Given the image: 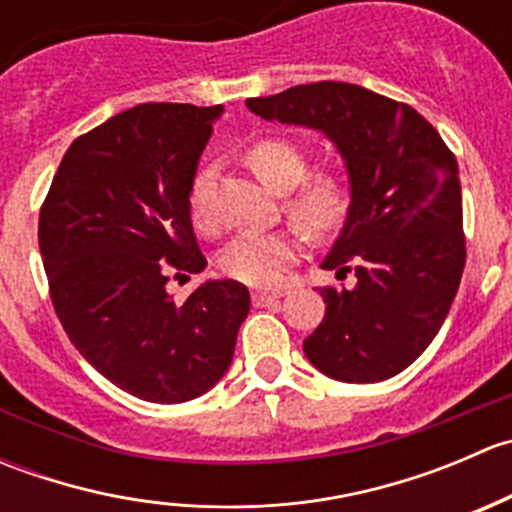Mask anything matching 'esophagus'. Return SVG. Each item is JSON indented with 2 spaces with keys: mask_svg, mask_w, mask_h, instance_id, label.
<instances>
[{
  "mask_svg": "<svg viewBox=\"0 0 512 512\" xmlns=\"http://www.w3.org/2000/svg\"><path fill=\"white\" fill-rule=\"evenodd\" d=\"M282 297H285V292H282V289H275V292H255L252 294V304H255V307H267V304L277 302V299H282Z\"/></svg>",
  "mask_w": 512,
  "mask_h": 512,
  "instance_id": "1",
  "label": "esophagus"
}]
</instances>
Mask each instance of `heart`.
<instances>
[{
    "mask_svg": "<svg viewBox=\"0 0 512 512\" xmlns=\"http://www.w3.org/2000/svg\"><path fill=\"white\" fill-rule=\"evenodd\" d=\"M247 165L257 178L275 193L294 188L307 173V156L297 143L287 138H262L247 148ZM210 168H200L190 185V218L200 230H210L213 218L208 213ZM299 183V182H298ZM300 184V183H299ZM349 208L347 180L337 173H317L297 186L287 200V210L299 225L312 235H327L344 220ZM299 255V235L292 230L265 232V235H240L220 255V270L230 280L247 287H277L282 275Z\"/></svg>",
    "mask_w": 512,
    "mask_h": 512,
    "instance_id": "heart-1",
    "label": "heart"
}]
</instances>
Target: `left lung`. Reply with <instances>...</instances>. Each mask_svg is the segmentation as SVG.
Wrapping results in <instances>:
<instances>
[{
  "label": "left lung",
  "instance_id": "8db88e82",
  "mask_svg": "<svg viewBox=\"0 0 512 512\" xmlns=\"http://www.w3.org/2000/svg\"><path fill=\"white\" fill-rule=\"evenodd\" d=\"M255 116L317 131L349 180L347 220L322 270L349 272L352 289L324 287V319L304 354L347 384L401 374L446 322L466 265L461 178L436 128L406 103L344 81L247 98Z\"/></svg>",
  "mask_w": 512,
  "mask_h": 512
}]
</instances>
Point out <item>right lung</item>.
I'll return each mask as SVG.
<instances>
[{
  "label": "right lung",
  "mask_w": 512,
  "mask_h": 512,
  "mask_svg": "<svg viewBox=\"0 0 512 512\" xmlns=\"http://www.w3.org/2000/svg\"><path fill=\"white\" fill-rule=\"evenodd\" d=\"M223 106L141 103L76 138L39 215L51 302L101 376L136 399L183 404L213 389L235 354L250 292L205 280L185 302L175 277L208 260L190 220V185Z\"/></svg>",
  "instance_id": "right-lung-1"
}]
</instances>
